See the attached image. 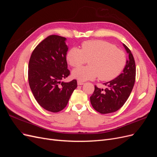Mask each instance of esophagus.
I'll return each instance as SVG.
<instances>
[{
    "mask_svg": "<svg viewBox=\"0 0 157 157\" xmlns=\"http://www.w3.org/2000/svg\"><path fill=\"white\" fill-rule=\"evenodd\" d=\"M77 84H78V85H83V84H84V82H81V81H79V80H78V81H77Z\"/></svg>",
    "mask_w": 157,
    "mask_h": 157,
    "instance_id": "esophagus-1",
    "label": "esophagus"
}]
</instances>
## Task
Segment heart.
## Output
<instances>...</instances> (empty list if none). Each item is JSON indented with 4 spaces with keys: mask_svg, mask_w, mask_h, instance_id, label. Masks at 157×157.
<instances>
[{
    "mask_svg": "<svg viewBox=\"0 0 157 157\" xmlns=\"http://www.w3.org/2000/svg\"><path fill=\"white\" fill-rule=\"evenodd\" d=\"M82 48H71L67 60L72 67H79L89 61V67H81L72 71L73 78L84 82L98 77L103 81H109L118 77L126 63L124 52L103 40H87Z\"/></svg>",
    "mask_w": 157,
    "mask_h": 157,
    "instance_id": "obj_1",
    "label": "heart"
}]
</instances>
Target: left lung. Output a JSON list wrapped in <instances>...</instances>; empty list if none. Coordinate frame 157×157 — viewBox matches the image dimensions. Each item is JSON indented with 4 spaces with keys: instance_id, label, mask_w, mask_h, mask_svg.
Returning a JSON list of instances; mask_svg holds the SVG:
<instances>
[{
    "instance_id": "8db88e82",
    "label": "left lung",
    "mask_w": 157,
    "mask_h": 157,
    "mask_svg": "<svg viewBox=\"0 0 157 157\" xmlns=\"http://www.w3.org/2000/svg\"><path fill=\"white\" fill-rule=\"evenodd\" d=\"M128 54L122 73L111 81L104 83L105 90L95 86L90 102L95 110L101 114L115 112L125 103L134 87L136 78V64L134 56L128 47L123 44Z\"/></svg>"
}]
</instances>
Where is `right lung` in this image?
<instances>
[{"label":"right lung","mask_w":157,"mask_h":157,"mask_svg":"<svg viewBox=\"0 0 157 157\" xmlns=\"http://www.w3.org/2000/svg\"><path fill=\"white\" fill-rule=\"evenodd\" d=\"M67 39L50 35L36 46L31 56L28 78L38 103L46 110L58 113L67 105L77 82L61 81L70 74L66 56Z\"/></svg>","instance_id":"obj_1"}]
</instances>
